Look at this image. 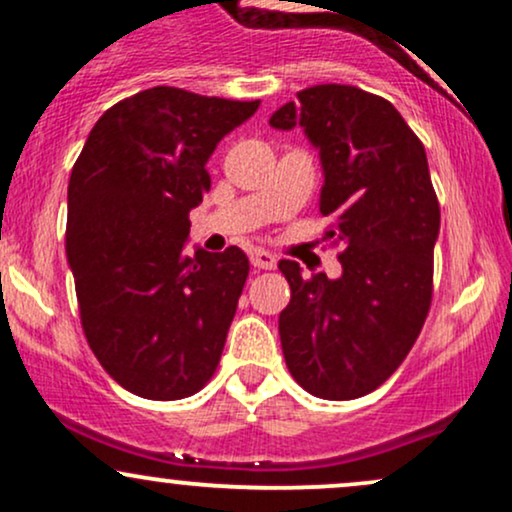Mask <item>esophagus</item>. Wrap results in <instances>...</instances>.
<instances>
[{
    "label": "esophagus",
    "instance_id": "34e87169",
    "mask_svg": "<svg viewBox=\"0 0 512 512\" xmlns=\"http://www.w3.org/2000/svg\"><path fill=\"white\" fill-rule=\"evenodd\" d=\"M250 262H252V267H257V269H274L276 267V255H272L269 250L257 248V250L250 252Z\"/></svg>",
    "mask_w": 512,
    "mask_h": 512
}]
</instances>
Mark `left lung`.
Wrapping results in <instances>:
<instances>
[{
    "label": "left lung",
    "instance_id": "obj_1",
    "mask_svg": "<svg viewBox=\"0 0 512 512\" xmlns=\"http://www.w3.org/2000/svg\"><path fill=\"white\" fill-rule=\"evenodd\" d=\"M296 98L269 125H301L320 149V214L344 250L334 281L279 262L291 286L281 349L303 390L342 402L383 385L419 337L433 298L440 207L424 144L390 101L344 84L303 88Z\"/></svg>",
    "mask_w": 512,
    "mask_h": 512
}]
</instances>
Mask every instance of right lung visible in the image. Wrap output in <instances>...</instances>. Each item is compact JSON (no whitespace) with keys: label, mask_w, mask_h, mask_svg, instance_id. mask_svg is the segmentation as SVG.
<instances>
[{"label":"right lung","mask_w":512,"mask_h":512,"mask_svg":"<svg viewBox=\"0 0 512 512\" xmlns=\"http://www.w3.org/2000/svg\"><path fill=\"white\" fill-rule=\"evenodd\" d=\"M260 101L154 86L88 134L67 195V260L86 342L144 399L190 397L214 375L248 279L245 252L185 255L190 211L211 187L216 144Z\"/></svg>","instance_id":"right-lung-1"}]
</instances>
